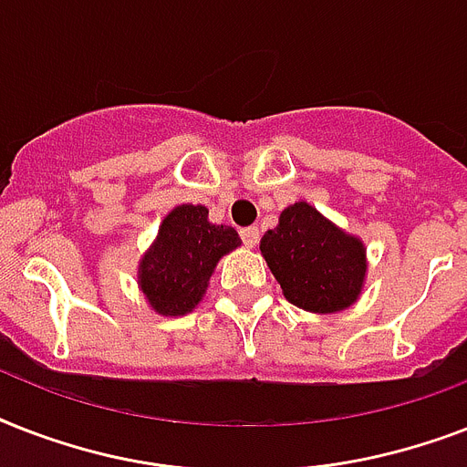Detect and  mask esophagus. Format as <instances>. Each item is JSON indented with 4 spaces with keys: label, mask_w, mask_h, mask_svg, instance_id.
<instances>
[{
    "label": "esophagus",
    "mask_w": 467,
    "mask_h": 467,
    "mask_svg": "<svg viewBox=\"0 0 467 467\" xmlns=\"http://www.w3.org/2000/svg\"><path fill=\"white\" fill-rule=\"evenodd\" d=\"M240 237L247 247H256L259 244V227H244V230H240Z\"/></svg>",
    "instance_id": "34e87169"
}]
</instances>
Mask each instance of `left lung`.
<instances>
[{"label": "left lung", "instance_id": "8db88e82", "mask_svg": "<svg viewBox=\"0 0 467 467\" xmlns=\"http://www.w3.org/2000/svg\"><path fill=\"white\" fill-rule=\"evenodd\" d=\"M259 249L293 306L329 315L347 310L361 296L368 269L363 242L306 201L281 213Z\"/></svg>", "mask_w": 467, "mask_h": 467}]
</instances>
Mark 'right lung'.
Instances as JSON below:
<instances>
[{"label": "right lung", "instance_id": "add662e5", "mask_svg": "<svg viewBox=\"0 0 467 467\" xmlns=\"http://www.w3.org/2000/svg\"><path fill=\"white\" fill-rule=\"evenodd\" d=\"M240 244L234 227L213 225L205 205H176L138 266L142 296L160 315H186L203 300L220 256Z\"/></svg>", "mask_w": 467, "mask_h": 467}]
</instances>
